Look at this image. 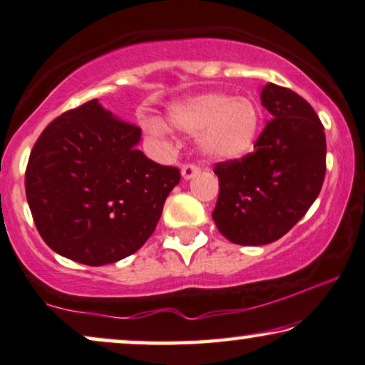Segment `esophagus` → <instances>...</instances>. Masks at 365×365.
<instances>
[{"instance_id":"esophagus-1","label":"esophagus","mask_w":365,"mask_h":365,"mask_svg":"<svg viewBox=\"0 0 365 365\" xmlns=\"http://www.w3.org/2000/svg\"><path fill=\"white\" fill-rule=\"evenodd\" d=\"M198 172H200V168H198L197 165H193V163H187V165H183V167H182V177L185 180L193 178Z\"/></svg>"}]
</instances>
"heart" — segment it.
I'll list each match as a JSON object with an SVG mask.
<instances>
[{
  "label": "heart",
  "instance_id": "obj_1",
  "mask_svg": "<svg viewBox=\"0 0 365 365\" xmlns=\"http://www.w3.org/2000/svg\"><path fill=\"white\" fill-rule=\"evenodd\" d=\"M172 128L198 135L202 153L218 162L239 160L252 152L262 128L259 105L247 96L205 93L173 103L167 111ZM160 133L158 125L150 126Z\"/></svg>",
  "mask_w": 365,
  "mask_h": 365
}]
</instances>
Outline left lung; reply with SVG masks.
<instances>
[{
  "mask_svg": "<svg viewBox=\"0 0 365 365\" xmlns=\"http://www.w3.org/2000/svg\"><path fill=\"white\" fill-rule=\"evenodd\" d=\"M262 106L272 115L255 152L215 165L218 192L213 222L239 245L279 240L302 218L325 177L324 126L312 106L295 91L269 83Z\"/></svg>",
  "mask_w": 365,
  "mask_h": 365,
  "instance_id": "1",
  "label": "left lung"
}]
</instances>
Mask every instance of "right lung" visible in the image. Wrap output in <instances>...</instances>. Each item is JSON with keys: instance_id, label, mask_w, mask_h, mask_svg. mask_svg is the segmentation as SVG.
Returning a JSON list of instances; mask_svg holds the SVG:
<instances>
[{"instance_id": "1", "label": "right lung", "mask_w": 365, "mask_h": 365, "mask_svg": "<svg viewBox=\"0 0 365 365\" xmlns=\"http://www.w3.org/2000/svg\"><path fill=\"white\" fill-rule=\"evenodd\" d=\"M142 130L86 101L53 120L28 160L24 187L41 239L56 254L98 267L150 239L180 182L138 150Z\"/></svg>"}]
</instances>
